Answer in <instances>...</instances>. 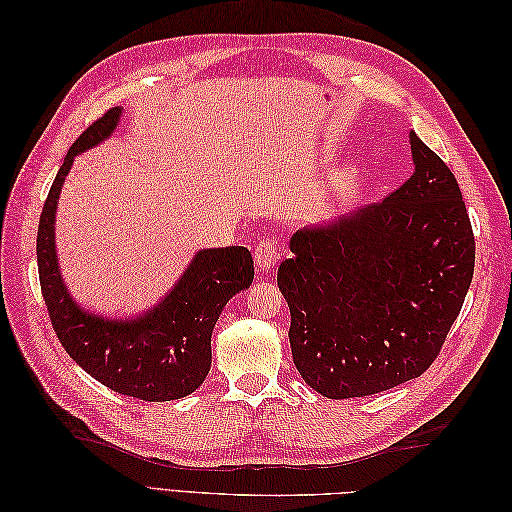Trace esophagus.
Instances as JSON below:
<instances>
[{
    "instance_id": "34e87169",
    "label": "esophagus",
    "mask_w": 512,
    "mask_h": 512,
    "mask_svg": "<svg viewBox=\"0 0 512 512\" xmlns=\"http://www.w3.org/2000/svg\"><path fill=\"white\" fill-rule=\"evenodd\" d=\"M279 262V239L277 235H264L255 246V264L268 270Z\"/></svg>"
}]
</instances>
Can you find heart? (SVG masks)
Here are the masks:
<instances>
[{
	"mask_svg": "<svg viewBox=\"0 0 512 512\" xmlns=\"http://www.w3.org/2000/svg\"><path fill=\"white\" fill-rule=\"evenodd\" d=\"M354 180H356V173L354 171H345L343 176L336 180V191H345V189H350L352 184H354Z\"/></svg>",
	"mask_w": 512,
	"mask_h": 512,
	"instance_id": "heart-1",
	"label": "heart"
}]
</instances>
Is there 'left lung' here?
I'll return each mask as SVG.
<instances>
[{
  "instance_id": "8db88e82",
  "label": "left lung",
  "mask_w": 512,
  "mask_h": 512,
  "mask_svg": "<svg viewBox=\"0 0 512 512\" xmlns=\"http://www.w3.org/2000/svg\"><path fill=\"white\" fill-rule=\"evenodd\" d=\"M416 171L365 211L290 239L277 284L301 378L325 398H363L422 376L458 319L475 235L458 180L411 132Z\"/></svg>"
}]
</instances>
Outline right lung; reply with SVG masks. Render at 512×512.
I'll return each instance as SVG.
<instances>
[{"instance_id":"right-lung-1","label":"right lung","mask_w":512,"mask_h":512,"mask_svg":"<svg viewBox=\"0 0 512 512\" xmlns=\"http://www.w3.org/2000/svg\"><path fill=\"white\" fill-rule=\"evenodd\" d=\"M121 107H112L74 140L43 204L37 231L41 295L54 334L72 361L118 394L162 402L189 396L211 367V334L233 295L253 284V257L244 246L200 250L160 306L132 323L83 312L65 290L54 255V211L76 154L112 134Z\"/></svg>"}]
</instances>
